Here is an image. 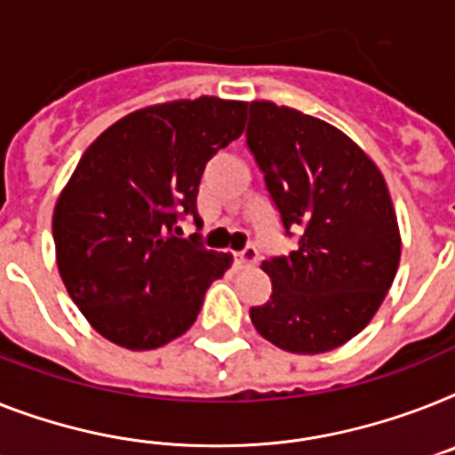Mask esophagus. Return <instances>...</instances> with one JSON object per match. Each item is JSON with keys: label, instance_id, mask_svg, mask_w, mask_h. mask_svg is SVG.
Here are the masks:
<instances>
[{"label": "esophagus", "instance_id": "1", "mask_svg": "<svg viewBox=\"0 0 455 455\" xmlns=\"http://www.w3.org/2000/svg\"><path fill=\"white\" fill-rule=\"evenodd\" d=\"M255 262H258V249L255 246H246V249L236 253V265L239 267H251Z\"/></svg>", "mask_w": 455, "mask_h": 455}]
</instances>
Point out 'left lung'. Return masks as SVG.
Instances as JSON below:
<instances>
[{
  "instance_id": "obj_1",
  "label": "left lung",
  "mask_w": 455,
  "mask_h": 455,
  "mask_svg": "<svg viewBox=\"0 0 455 455\" xmlns=\"http://www.w3.org/2000/svg\"><path fill=\"white\" fill-rule=\"evenodd\" d=\"M246 146L281 225L298 246L262 262L272 295L251 321L274 347L325 354L365 328L400 262L384 176L337 127L272 101H251Z\"/></svg>"
}]
</instances>
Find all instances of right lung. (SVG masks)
Returning <instances> with one entry per match:
<instances>
[{
	"instance_id": "obj_1",
	"label": "right lung",
	"mask_w": 455,
	"mask_h": 455,
	"mask_svg": "<svg viewBox=\"0 0 455 455\" xmlns=\"http://www.w3.org/2000/svg\"><path fill=\"white\" fill-rule=\"evenodd\" d=\"M246 101L219 97L120 118L78 160L52 213L60 276L90 325L132 351L181 337L230 255L183 239L206 163L242 137Z\"/></svg>"
}]
</instances>
